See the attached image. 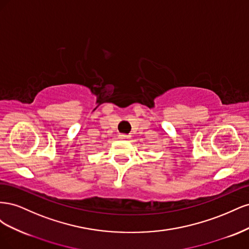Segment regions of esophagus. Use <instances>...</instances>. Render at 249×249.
Listing matches in <instances>:
<instances>
[{
    "mask_svg": "<svg viewBox=\"0 0 249 249\" xmlns=\"http://www.w3.org/2000/svg\"><path fill=\"white\" fill-rule=\"evenodd\" d=\"M118 137L120 139H129L130 138V135H127V134H119Z\"/></svg>",
    "mask_w": 249,
    "mask_h": 249,
    "instance_id": "obj_1",
    "label": "esophagus"
}]
</instances>
